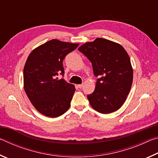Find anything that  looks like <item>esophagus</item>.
<instances>
[{"instance_id": "1", "label": "esophagus", "mask_w": 158, "mask_h": 158, "mask_svg": "<svg viewBox=\"0 0 158 158\" xmlns=\"http://www.w3.org/2000/svg\"><path fill=\"white\" fill-rule=\"evenodd\" d=\"M83 85H84V84H79L78 85V87L79 88V89H81V88L83 87Z\"/></svg>"}]
</instances>
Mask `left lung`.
Returning a JSON list of instances; mask_svg holds the SVG:
<instances>
[{"label": "left lung", "mask_w": 158, "mask_h": 158, "mask_svg": "<svg viewBox=\"0 0 158 158\" xmlns=\"http://www.w3.org/2000/svg\"><path fill=\"white\" fill-rule=\"evenodd\" d=\"M78 50L92 63L98 77L95 89L87 95L90 105L102 114L116 111L123 105L133 79L130 58L121 44L104 38L86 42Z\"/></svg>", "instance_id": "obj_1"}]
</instances>
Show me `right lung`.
I'll return each mask as SVG.
<instances>
[{"mask_svg":"<svg viewBox=\"0 0 158 158\" xmlns=\"http://www.w3.org/2000/svg\"><path fill=\"white\" fill-rule=\"evenodd\" d=\"M79 44L52 40L37 47L28 56L23 69L24 90L40 113L51 118L68 111L75 91L74 85L67 83L63 61Z\"/></svg>","mask_w":158,"mask_h":158,"instance_id":"obj_1","label":"right lung"}]
</instances>
